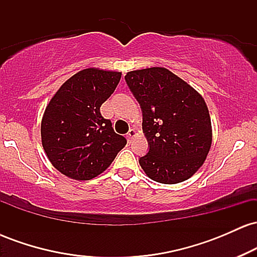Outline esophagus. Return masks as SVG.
Instances as JSON below:
<instances>
[{
	"label": "esophagus",
	"instance_id": "obj_1",
	"mask_svg": "<svg viewBox=\"0 0 257 257\" xmlns=\"http://www.w3.org/2000/svg\"><path fill=\"white\" fill-rule=\"evenodd\" d=\"M135 135H137V132H135V129H131V131L128 132V134H126V140H128L129 144L132 143L133 139L135 138Z\"/></svg>",
	"mask_w": 257,
	"mask_h": 257
}]
</instances>
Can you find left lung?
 Returning a JSON list of instances; mask_svg holds the SVG:
<instances>
[{
  "label": "left lung",
  "instance_id": "left-lung-1",
  "mask_svg": "<svg viewBox=\"0 0 257 257\" xmlns=\"http://www.w3.org/2000/svg\"><path fill=\"white\" fill-rule=\"evenodd\" d=\"M124 78L140 104L150 145L139 159L144 172L167 185L190 179L203 166L213 141L203 96L166 67L135 70Z\"/></svg>",
  "mask_w": 257,
  "mask_h": 257
}]
</instances>
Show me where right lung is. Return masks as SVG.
<instances>
[{
	"instance_id": "1",
	"label": "right lung",
	"mask_w": 257,
	"mask_h": 257,
	"mask_svg": "<svg viewBox=\"0 0 257 257\" xmlns=\"http://www.w3.org/2000/svg\"><path fill=\"white\" fill-rule=\"evenodd\" d=\"M122 72L95 67L73 75L59 88L41 122L42 146L53 167L69 178L90 180L105 172L126 140L116 134L100 107Z\"/></svg>"
}]
</instances>
